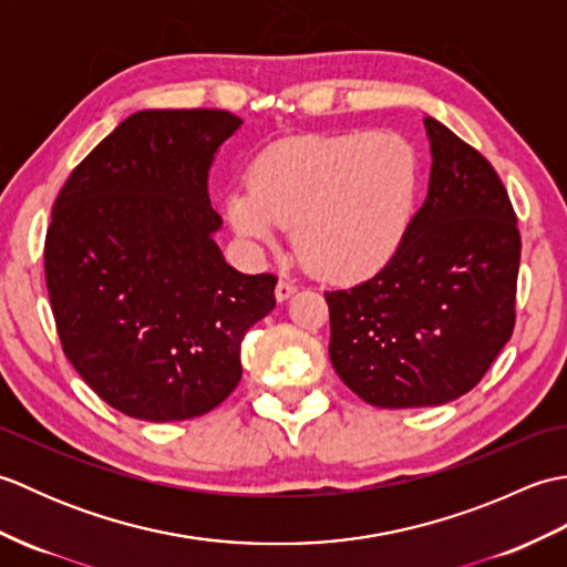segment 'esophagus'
I'll list each match as a JSON object with an SVG mask.
<instances>
[{
    "label": "esophagus",
    "instance_id": "1",
    "mask_svg": "<svg viewBox=\"0 0 567 567\" xmlns=\"http://www.w3.org/2000/svg\"><path fill=\"white\" fill-rule=\"evenodd\" d=\"M295 292H297V285L290 282V280H280V282H277V287H275L277 302H285V299H290Z\"/></svg>",
    "mask_w": 567,
    "mask_h": 567
}]
</instances>
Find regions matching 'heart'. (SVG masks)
<instances>
[{
	"mask_svg": "<svg viewBox=\"0 0 567 567\" xmlns=\"http://www.w3.org/2000/svg\"><path fill=\"white\" fill-rule=\"evenodd\" d=\"M421 185L414 143L394 131L287 138L250 163L226 197L228 221L252 246L280 226L311 270L358 280L388 262L412 224Z\"/></svg>",
	"mask_w": 567,
	"mask_h": 567,
	"instance_id": "heart-1",
	"label": "heart"
}]
</instances>
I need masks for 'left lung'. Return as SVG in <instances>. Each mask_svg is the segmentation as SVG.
<instances>
[{
    "label": "left lung",
    "instance_id": "obj_1",
    "mask_svg": "<svg viewBox=\"0 0 567 567\" xmlns=\"http://www.w3.org/2000/svg\"><path fill=\"white\" fill-rule=\"evenodd\" d=\"M429 195L384 268L327 292L333 370L382 409L470 392L512 339L522 236L495 167L436 118Z\"/></svg>",
    "mask_w": 567,
    "mask_h": 567
}]
</instances>
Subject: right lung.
Instances as JSON below:
<instances>
[{
	"mask_svg": "<svg viewBox=\"0 0 567 567\" xmlns=\"http://www.w3.org/2000/svg\"><path fill=\"white\" fill-rule=\"evenodd\" d=\"M244 124L221 110L124 118L60 189L45 285L80 378L143 421L195 419L240 380V341L275 307L277 277L234 270L216 246L207 179Z\"/></svg>",
	"mask_w": 567,
	"mask_h": 567,
	"instance_id": "1",
	"label": "right lung"
}]
</instances>
